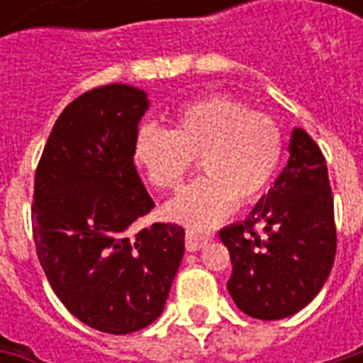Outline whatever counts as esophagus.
I'll return each mask as SVG.
<instances>
[{"label":"esophagus","instance_id":"obj_1","mask_svg":"<svg viewBox=\"0 0 363 363\" xmlns=\"http://www.w3.org/2000/svg\"><path fill=\"white\" fill-rule=\"evenodd\" d=\"M212 239L213 235H210V233H200L196 229L189 228L186 235H184V245H186V251L196 252L200 249H204L208 243H212Z\"/></svg>","mask_w":363,"mask_h":363}]
</instances>
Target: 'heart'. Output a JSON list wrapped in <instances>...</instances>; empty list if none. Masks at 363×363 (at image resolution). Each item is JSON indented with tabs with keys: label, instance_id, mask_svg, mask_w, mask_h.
<instances>
[{
	"label": "heart",
	"instance_id": "1",
	"mask_svg": "<svg viewBox=\"0 0 363 363\" xmlns=\"http://www.w3.org/2000/svg\"><path fill=\"white\" fill-rule=\"evenodd\" d=\"M134 163L151 186L171 192L196 161L204 177L181 190L165 213L171 220L208 228L223 220L239 200H259L284 157V132L274 116L247 103L210 95L182 106L173 130L143 124L134 138Z\"/></svg>",
	"mask_w": 363,
	"mask_h": 363
}]
</instances>
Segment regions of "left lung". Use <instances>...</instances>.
Segmentation results:
<instances>
[{
	"label": "left lung",
	"mask_w": 363,
	"mask_h": 363,
	"mask_svg": "<svg viewBox=\"0 0 363 363\" xmlns=\"http://www.w3.org/2000/svg\"><path fill=\"white\" fill-rule=\"evenodd\" d=\"M220 239L233 264L229 294L249 317L286 319L319 294L336 255L335 204L325 157L305 130H294L267 196Z\"/></svg>",
	"instance_id": "8db88e82"
}]
</instances>
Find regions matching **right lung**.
Returning <instances> with one entry per match:
<instances>
[{
    "label": "right lung",
    "mask_w": 363,
    "mask_h": 363,
    "mask_svg": "<svg viewBox=\"0 0 363 363\" xmlns=\"http://www.w3.org/2000/svg\"><path fill=\"white\" fill-rule=\"evenodd\" d=\"M147 106L142 89L122 83L83 93L58 116L35 173L40 267L67 311L108 335L157 319L184 255L177 223L130 235L155 206L132 155Z\"/></svg>",
    "instance_id": "1"
}]
</instances>
